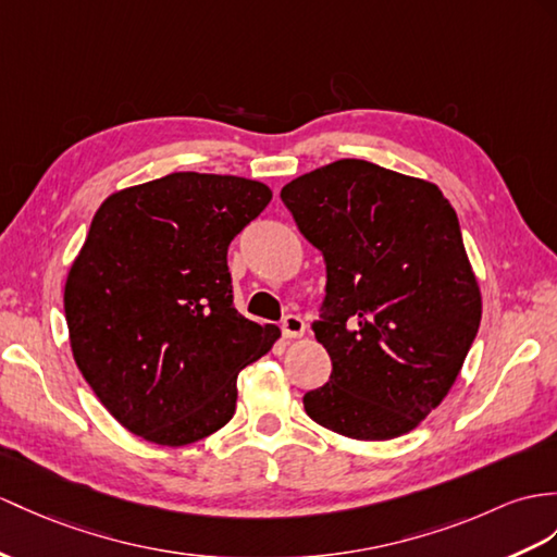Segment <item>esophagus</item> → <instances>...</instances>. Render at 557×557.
Instances as JSON below:
<instances>
[{"label":"esophagus","mask_w":557,"mask_h":557,"mask_svg":"<svg viewBox=\"0 0 557 557\" xmlns=\"http://www.w3.org/2000/svg\"><path fill=\"white\" fill-rule=\"evenodd\" d=\"M283 337H302L305 335V319L297 317V314H288L286 319H283Z\"/></svg>","instance_id":"obj_1"}]
</instances>
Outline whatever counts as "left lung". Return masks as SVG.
Instances as JSON below:
<instances>
[{
    "instance_id": "obj_1",
    "label": "left lung",
    "mask_w": 557,
    "mask_h": 557,
    "mask_svg": "<svg viewBox=\"0 0 557 557\" xmlns=\"http://www.w3.org/2000/svg\"><path fill=\"white\" fill-rule=\"evenodd\" d=\"M281 200L325 262L311 331L333 371L307 416L351 440L404 435L449 395L480 329L456 210L435 184L357 158L297 176Z\"/></svg>"
}]
</instances>
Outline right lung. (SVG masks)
I'll return each instance as SVG.
<instances>
[{
	"instance_id": "add662e5",
	"label": "right lung",
	"mask_w": 557,
	"mask_h": 557,
	"mask_svg": "<svg viewBox=\"0 0 557 557\" xmlns=\"http://www.w3.org/2000/svg\"><path fill=\"white\" fill-rule=\"evenodd\" d=\"M271 200L232 174L172 172L108 196L67 271L77 369L122 428L160 446L212 435L236 377L276 343L234 307L226 252Z\"/></svg>"
}]
</instances>
